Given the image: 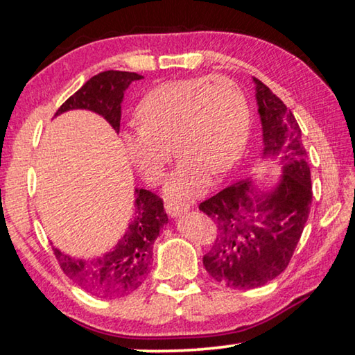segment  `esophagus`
Instances as JSON below:
<instances>
[{"mask_svg":"<svg viewBox=\"0 0 355 355\" xmlns=\"http://www.w3.org/2000/svg\"><path fill=\"white\" fill-rule=\"evenodd\" d=\"M189 209L188 203H182V202H169L166 205V211L169 213L172 218H175V216H180L186 213Z\"/></svg>","mask_w":355,"mask_h":355,"instance_id":"34e87169","label":"esophagus"}]
</instances>
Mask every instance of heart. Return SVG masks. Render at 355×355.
<instances>
[{"label":"heart","instance_id":"1","mask_svg":"<svg viewBox=\"0 0 355 355\" xmlns=\"http://www.w3.org/2000/svg\"><path fill=\"white\" fill-rule=\"evenodd\" d=\"M137 127L125 135V148L141 175L156 184L164 178L172 148L180 163L167 186L172 197L203 191L209 173L222 175L248 146V98L227 76H194L153 87L136 111Z\"/></svg>","mask_w":355,"mask_h":355}]
</instances>
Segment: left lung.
Here are the masks:
<instances>
[{
    "label": "left lung",
    "instance_id": "1",
    "mask_svg": "<svg viewBox=\"0 0 355 355\" xmlns=\"http://www.w3.org/2000/svg\"><path fill=\"white\" fill-rule=\"evenodd\" d=\"M263 125L264 155L284 169L272 192H258L250 180L227 186L199 209L218 228L203 266L220 285L250 290L285 271L311 207V178L299 123L284 101L254 78Z\"/></svg>",
    "mask_w": 355,
    "mask_h": 355
}]
</instances>
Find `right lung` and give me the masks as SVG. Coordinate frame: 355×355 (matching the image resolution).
<instances>
[{"instance_id":"add662e5","label":"right lung","mask_w":355,"mask_h":355,"mask_svg":"<svg viewBox=\"0 0 355 355\" xmlns=\"http://www.w3.org/2000/svg\"><path fill=\"white\" fill-rule=\"evenodd\" d=\"M135 71L106 70L92 76L69 97L55 116L70 110H87L103 116L111 127L120 130V105L131 83L142 80ZM135 216L128 230L110 254L94 260H76L53 248L55 257L67 277L92 296L114 299L128 296L142 285L150 272L153 243L167 224L164 202L147 189H136Z\"/></svg>"}]
</instances>
